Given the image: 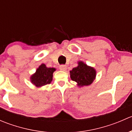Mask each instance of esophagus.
Instances as JSON below:
<instances>
[{
	"mask_svg": "<svg viewBox=\"0 0 132 132\" xmlns=\"http://www.w3.org/2000/svg\"><path fill=\"white\" fill-rule=\"evenodd\" d=\"M59 69L61 71H66V69H67V66L66 65H61L59 66Z\"/></svg>",
	"mask_w": 132,
	"mask_h": 132,
	"instance_id": "obj_1",
	"label": "esophagus"
}]
</instances>
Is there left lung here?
<instances>
[{
	"label": "left lung",
	"mask_w": 132,
	"mask_h": 132,
	"mask_svg": "<svg viewBox=\"0 0 132 132\" xmlns=\"http://www.w3.org/2000/svg\"><path fill=\"white\" fill-rule=\"evenodd\" d=\"M72 80L77 83L79 87L91 85L96 77V71L93 67L88 66L83 61H78V66L70 71Z\"/></svg>",
	"instance_id": "obj_1"
}]
</instances>
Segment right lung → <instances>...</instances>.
Returning a JSON list of instances; mask_svg holds the SVG:
<instances>
[{"label": "right lung", "mask_w": 132, "mask_h": 132, "mask_svg": "<svg viewBox=\"0 0 132 132\" xmlns=\"http://www.w3.org/2000/svg\"><path fill=\"white\" fill-rule=\"evenodd\" d=\"M55 70V68H48L45 64H41L36 72L30 76V82L37 87L50 84L53 79V73Z\"/></svg>", "instance_id": "1"}]
</instances>
